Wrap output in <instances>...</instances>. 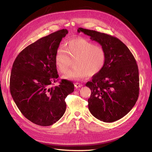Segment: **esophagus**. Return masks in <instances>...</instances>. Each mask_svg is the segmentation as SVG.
I'll return each mask as SVG.
<instances>
[{
    "mask_svg": "<svg viewBox=\"0 0 152 152\" xmlns=\"http://www.w3.org/2000/svg\"><path fill=\"white\" fill-rule=\"evenodd\" d=\"M75 87H76V88H79V87H82V84H80V83H78V82H77V83H75Z\"/></svg>",
    "mask_w": 152,
    "mask_h": 152,
    "instance_id": "34e87169",
    "label": "esophagus"
}]
</instances>
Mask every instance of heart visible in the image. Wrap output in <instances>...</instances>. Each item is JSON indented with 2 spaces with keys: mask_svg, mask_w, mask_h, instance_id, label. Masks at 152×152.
<instances>
[{
  "mask_svg": "<svg viewBox=\"0 0 152 152\" xmlns=\"http://www.w3.org/2000/svg\"><path fill=\"white\" fill-rule=\"evenodd\" d=\"M73 60L72 70L63 78L82 79L88 75L94 76L102 71L107 61V53L99 45L85 39L77 38L69 41L65 49L59 48L54 56V65L60 73H65Z\"/></svg>",
  "mask_w": 152,
  "mask_h": 152,
  "instance_id": "obj_1",
  "label": "heart"
}]
</instances>
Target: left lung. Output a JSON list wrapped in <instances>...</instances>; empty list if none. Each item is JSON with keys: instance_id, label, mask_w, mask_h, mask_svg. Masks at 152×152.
<instances>
[{"instance_id": "1", "label": "left lung", "mask_w": 152, "mask_h": 152, "mask_svg": "<svg viewBox=\"0 0 152 152\" xmlns=\"http://www.w3.org/2000/svg\"><path fill=\"white\" fill-rule=\"evenodd\" d=\"M107 53L103 70L86 86L91 90L88 99L90 112L98 120L113 122L129 112L139 96V70L130 50L121 40L101 32L79 28Z\"/></svg>"}]
</instances>
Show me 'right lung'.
Here are the masks:
<instances>
[{"mask_svg": "<svg viewBox=\"0 0 152 152\" xmlns=\"http://www.w3.org/2000/svg\"><path fill=\"white\" fill-rule=\"evenodd\" d=\"M66 29L55 31L37 40L21 51L12 65L10 92L23 115L37 125L49 126L66 110L65 98L74 91L70 80H58L54 56Z\"/></svg>", "mask_w": 152, "mask_h": 152, "instance_id": "1", "label": "right lung"}]
</instances>
